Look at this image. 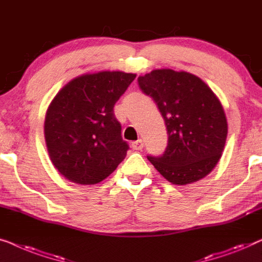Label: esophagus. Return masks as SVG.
Instances as JSON below:
<instances>
[{"instance_id":"34e87169","label":"esophagus","mask_w":262,"mask_h":262,"mask_svg":"<svg viewBox=\"0 0 262 262\" xmlns=\"http://www.w3.org/2000/svg\"><path fill=\"white\" fill-rule=\"evenodd\" d=\"M142 147H143V141L141 139H139V140H136V141L132 142V148L133 149L140 150V149H142Z\"/></svg>"}]
</instances>
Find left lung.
Returning <instances> with one entry per match:
<instances>
[{
	"mask_svg": "<svg viewBox=\"0 0 262 262\" xmlns=\"http://www.w3.org/2000/svg\"><path fill=\"white\" fill-rule=\"evenodd\" d=\"M139 88L156 102L165 121L167 146L159 157L147 156L160 174L176 185L204 178L219 163L228 124L222 104L197 76L169 69L138 78Z\"/></svg>",
	"mask_w": 262,
	"mask_h": 262,
	"instance_id": "obj_1",
	"label": "left lung"
}]
</instances>
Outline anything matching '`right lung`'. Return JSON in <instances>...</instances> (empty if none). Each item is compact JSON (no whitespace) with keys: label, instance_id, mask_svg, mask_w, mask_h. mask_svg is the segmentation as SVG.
<instances>
[{"label":"right lung","instance_id":"obj_1","mask_svg":"<svg viewBox=\"0 0 262 262\" xmlns=\"http://www.w3.org/2000/svg\"><path fill=\"white\" fill-rule=\"evenodd\" d=\"M134 73L103 71L72 79L53 98L45 119L47 150L59 173L93 185L115 171L129 149L114 105Z\"/></svg>","mask_w":262,"mask_h":262}]
</instances>
